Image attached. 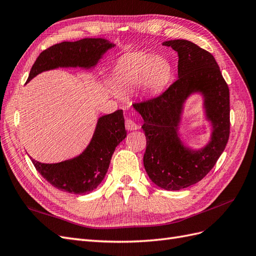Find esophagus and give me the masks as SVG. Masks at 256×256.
<instances>
[{
  "label": "esophagus",
  "mask_w": 256,
  "mask_h": 256,
  "mask_svg": "<svg viewBox=\"0 0 256 256\" xmlns=\"http://www.w3.org/2000/svg\"><path fill=\"white\" fill-rule=\"evenodd\" d=\"M125 126L127 130H138L140 129V125H138L136 122H134L132 120H126L125 122Z\"/></svg>",
  "instance_id": "34e87169"
}]
</instances>
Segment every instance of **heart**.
Returning a JSON list of instances; mask_svg holds the SVG:
<instances>
[{
    "label": "heart",
    "instance_id": "heart-1",
    "mask_svg": "<svg viewBox=\"0 0 256 256\" xmlns=\"http://www.w3.org/2000/svg\"><path fill=\"white\" fill-rule=\"evenodd\" d=\"M172 78V66L162 56L134 53L124 58L116 67L114 84L122 90L142 86L154 90L164 88Z\"/></svg>",
    "mask_w": 256,
    "mask_h": 256
}]
</instances>
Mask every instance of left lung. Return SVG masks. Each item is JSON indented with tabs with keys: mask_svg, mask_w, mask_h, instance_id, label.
<instances>
[{
	"mask_svg": "<svg viewBox=\"0 0 256 256\" xmlns=\"http://www.w3.org/2000/svg\"><path fill=\"white\" fill-rule=\"evenodd\" d=\"M178 54V79L159 96L134 109L144 120L146 136L144 168L152 182L166 190H180L202 180L214 168L230 136V90L212 53L189 40L162 44ZM194 92L204 98L213 132L210 143L193 151L178 136L183 102Z\"/></svg>",
	"mask_w": 256,
	"mask_h": 256,
	"instance_id": "obj_1",
	"label": "left lung"
}]
</instances>
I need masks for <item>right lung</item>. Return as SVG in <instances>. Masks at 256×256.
Listing matches in <instances>:
<instances>
[{
    "label": "right lung",
    "instance_id": "1",
    "mask_svg": "<svg viewBox=\"0 0 256 256\" xmlns=\"http://www.w3.org/2000/svg\"><path fill=\"white\" fill-rule=\"evenodd\" d=\"M114 44L104 38H84L63 42L42 51L30 68L28 81L50 69L58 67L92 68ZM127 136L122 110L99 118L94 136L85 150L70 160L58 164H42L34 159V166L53 187L74 194H86L95 190L104 178L112 154Z\"/></svg>",
    "mask_w": 256,
    "mask_h": 256
}]
</instances>
